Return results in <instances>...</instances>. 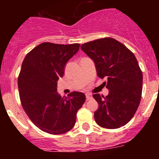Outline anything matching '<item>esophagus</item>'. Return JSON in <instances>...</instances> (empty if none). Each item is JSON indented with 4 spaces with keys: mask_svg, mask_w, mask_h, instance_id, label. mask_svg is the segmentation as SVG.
<instances>
[{
    "mask_svg": "<svg viewBox=\"0 0 159 159\" xmlns=\"http://www.w3.org/2000/svg\"><path fill=\"white\" fill-rule=\"evenodd\" d=\"M92 98H93L92 94H90V93H87V94H86V98H87V100H90Z\"/></svg>",
    "mask_w": 159,
    "mask_h": 159,
    "instance_id": "1",
    "label": "esophagus"
}]
</instances>
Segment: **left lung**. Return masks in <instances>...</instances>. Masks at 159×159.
Here are the masks:
<instances>
[{
	"label": "left lung",
	"instance_id": "obj_1",
	"mask_svg": "<svg viewBox=\"0 0 159 159\" xmlns=\"http://www.w3.org/2000/svg\"><path fill=\"white\" fill-rule=\"evenodd\" d=\"M94 62L99 78L109 90L105 96L93 95L98 104L95 121L105 129H118L129 123L141 98L143 75L134 54L117 40L104 38L81 45Z\"/></svg>",
	"mask_w": 159,
	"mask_h": 159
}]
</instances>
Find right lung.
<instances>
[{"label": "right lung", "mask_w": 159, "mask_h": 159, "mask_svg": "<svg viewBox=\"0 0 159 159\" xmlns=\"http://www.w3.org/2000/svg\"><path fill=\"white\" fill-rule=\"evenodd\" d=\"M79 47L78 43H43L24 59L18 79L20 99L28 117L43 132L60 134L71 130L78 111L84 103L83 93L75 91L68 97H62L57 92L66 64Z\"/></svg>", "instance_id": "1"}]
</instances>
